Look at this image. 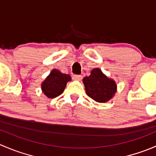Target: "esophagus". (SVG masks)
<instances>
[{"label": "esophagus", "mask_w": 156, "mask_h": 156, "mask_svg": "<svg viewBox=\"0 0 156 156\" xmlns=\"http://www.w3.org/2000/svg\"><path fill=\"white\" fill-rule=\"evenodd\" d=\"M73 79L76 80V81H81L82 79V75H75L73 76Z\"/></svg>", "instance_id": "1"}]
</instances>
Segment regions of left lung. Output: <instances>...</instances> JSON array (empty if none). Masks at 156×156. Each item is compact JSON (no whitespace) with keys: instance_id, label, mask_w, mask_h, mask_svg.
<instances>
[{"instance_id":"left-lung-1","label":"left lung","mask_w":156,"mask_h":156,"mask_svg":"<svg viewBox=\"0 0 156 156\" xmlns=\"http://www.w3.org/2000/svg\"><path fill=\"white\" fill-rule=\"evenodd\" d=\"M86 94L97 103H106L117 92V84L106 76L100 69L91 70L89 76L83 78Z\"/></svg>"}]
</instances>
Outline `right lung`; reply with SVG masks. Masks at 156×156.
Listing matches in <instances>:
<instances>
[{
  "label": "right lung",
  "instance_id": "right-lung-1",
  "mask_svg": "<svg viewBox=\"0 0 156 156\" xmlns=\"http://www.w3.org/2000/svg\"><path fill=\"white\" fill-rule=\"evenodd\" d=\"M72 78L69 74L62 73L59 70L53 69L41 83V90L48 98H55L62 94L66 84Z\"/></svg>",
  "mask_w": 156,
  "mask_h": 156
}]
</instances>
